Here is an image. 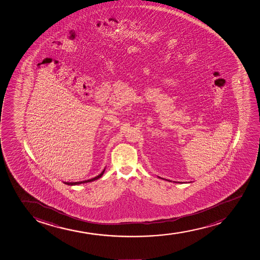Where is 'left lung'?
I'll return each instance as SVG.
<instances>
[{
	"mask_svg": "<svg viewBox=\"0 0 260 260\" xmlns=\"http://www.w3.org/2000/svg\"><path fill=\"white\" fill-rule=\"evenodd\" d=\"M159 178H160V177H159ZM160 179H162V178H160ZM168 181H169V180H168ZM175 183H176V182H175Z\"/></svg>",
	"mask_w": 260,
	"mask_h": 260,
	"instance_id": "obj_1",
	"label": "left lung"
}]
</instances>
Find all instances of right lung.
<instances>
[{
	"label": "right lung",
	"instance_id": "right-lung-1",
	"mask_svg": "<svg viewBox=\"0 0 260 260\" xmlns=\"http://www.w3.org/2000/svg\"><path fill=\"white\" fill-rule=\"evenodd\" d=\"M105 170H106V168L101 172V174H99L98 176H96L95 178H92V179H88V180H84V181L81 182H64V184H68V185H76V184H85V183H88V182L94 181V180H97V179H100V178L102 177L104 173H105Z\"/></svg>",
	"mask_w": 260,
	"mask_h": 260
}]
</instances>
